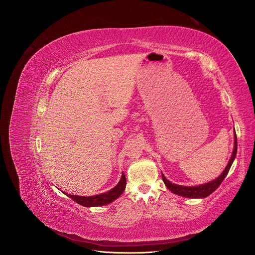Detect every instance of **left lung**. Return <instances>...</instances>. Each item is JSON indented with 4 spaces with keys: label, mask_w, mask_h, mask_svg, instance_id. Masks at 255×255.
Here are the masks:
<instances>
[{
    "label": "left lung",
    "mask_w": 255,
    "mask_h": 255,
    "mask_svg": "<svg viewBox=\"0 0 255 255\" xmlns=\"http://www.w3.org/2000/svg\"><path fill=\"white\" fill-rule=\"evenodd\" d=\"M236 153H237V137H236V134H234V150L232 153V156H231L229 160L228 166L226 167L225 170H223V172L217 177V179L208 182L206 184L199 185V186H182V185L172 184L170 181H168L163 173H161V179H163L167 188L175 195L186 197V198H206L207 196L213 194V192L219 187V185L222 183V181L225 180V177L227 176L230 168L232 166L233 161L235 159Z\"/></svg>",
    "instance_id": "1"
}]
</instances>
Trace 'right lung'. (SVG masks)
<instances>
[{
  "label": "right lung",
  "mask_w": 255,
  "mask_h": 255,
  "mask_svg": "<svg viewBox=\"0 0 255 255\" xmlns=\"http://www.w3.org/2000/svg\"><path fill=\"white\" fill-rule=\"evenodd\" d=\"M127 186V180H126V175L125 173H122L121 179L119 183L116 185V186L111 189L110 191L104 192V194H100L97 196H91V197H82V196H73L70 194H66L69 198H71L73 201L76 203H79L83 206L86 207H91V206H102L112 203L114 200L119 198L122 192L125 191Z\"/></svg>",
  "instance_id": "1"
}]
</instances>
